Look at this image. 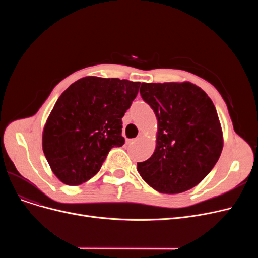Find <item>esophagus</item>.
<instances>
[{
	"mask_svg": "<svg viewBox=\"0 0 258 258\" xmlns=\"http://www.w3.org/2000/svg\"><path fill=\"white\" fill-rule=\"evenodd\" d=\"M137 141V139H126V143L127 144H133Z\"/></svg>",
	"mask_w": 258,
	"mask_h": 258,
	"instance_id": "esophagus-1",
	"label": "esophagus"
}]
</instances>
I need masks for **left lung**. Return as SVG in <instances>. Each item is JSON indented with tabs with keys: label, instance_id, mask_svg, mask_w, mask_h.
<instances>
[{
	"label": "left lung",
	"instance_id": "1",
	"mask_svg": "<svg viewBox=\"0 0 258 258\" xmlns=\"http://www.w3.org/2000/svg\"><path fill=\"white\" fill-rule=\"evenodd\" d=\"M142 99L158 121L155 152L137 163L142 179L162 194H181L204 180L224 145L218 112L200 87L183 83L146 84Z\"/></svg>",
	"mask_w": 258,
	"mask_h": 258
}]
</instances>
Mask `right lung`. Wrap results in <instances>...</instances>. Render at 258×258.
Masks as SVG:
<instances>
[{
    "label": "right lung",
    "instance_id": "obj_1",
    "mask_svg": "<svg viewBox=\"0 0 258 258\" xmlns=\"http://www.w3.org/2000/svg\"><path fill=\"white\" fill-rule=\"evenodd\" d=\"M140 83L86 76L54 104L43 130V151L63 184L80 185L96 174L107 153L122 146V117L136 98Z\"/></svg>",
    "mask_w": 258,
    "mask_h": 258
}]
</instances>
